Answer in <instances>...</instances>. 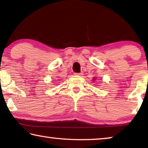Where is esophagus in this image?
<instances>
[{"label":"esophagus","instance_id":"34e87169","mask_svg":"<svg viewBox=\"0 0 148 148\" xmlns=\"http://www.w3.org/2000/svg\"><path fill=\"white\" fill-rule=\"evenodd\" d=\"M75 74L78 75V76H82V75H83V73L82 72H81V73H76Z\"/></svg>","mask_w":148,"mask_h":148}]
</instances>
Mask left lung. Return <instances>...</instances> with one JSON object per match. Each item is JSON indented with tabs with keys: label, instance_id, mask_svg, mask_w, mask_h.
Segmentation results:
<instances>
[{
	"label": "left lung",
	"instance_id": "8db88e82",
	"mask_svg": "<svg viewBox=\"0 0 148 148\" xmlns=\"http://www.w3.org/2000/svg\"><path fill=\"white\" fill-rule=\"evenodd\" d=\"M96 78H95V77H94V78H93V81L94 82L96 80Z\"/></svg>",
	"mask_w": 148,
	"mask_h": 148
}]
</instances>
